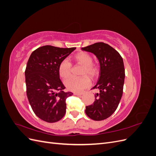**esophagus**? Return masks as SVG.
<instances>
[{
	"label": "esophagus",
	"mask_w": 156,
	"mask_h": 156,
	"mask_svg": "<svg viewBox=\"0 0 156 156\" xmlns=\"http://www.w3.org/2000/svg\"><path fill=\"white\" fill-rule=\"evenodd\" d=\"M83 92H74V95H76V96H81L83 95Z\"/></svg>",
	"instance_id": "34e87169"
}]
</instances>
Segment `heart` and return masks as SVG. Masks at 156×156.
<instances>
[{"instance_id": "heart-1", "label": "heart", "mask_w": 156, "mask_h": 156, "mask_svg": "<svg viewBox=\"0 0 156 156\" xmlns=\"http://www.w3.org/2000/svg\"><path fill=\"white\" fill-rule=\"evenodd\" d=\"M75 62L81 64L83 68L81 69V77H70L65 81V85L70 91L80 92L87 88L91 83L92 79L96 78L100 73L99 66L93 62V58L90 54L87 52H80L73 56ZM72 64L67 59L62 60L58 66V73L63 79H68L72 75Z\"/></svg>"}]
</instances>
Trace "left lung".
Instances as JSON below:
<instances>
[{"instance_id": "obj_1", "label": "left lung", "mask_w": 156, "mask_h": 156, "mask_svg": "<svg viewBox=\"0 0 156 156\" xmlns=\"http://www.w3.org/2000/svg\"><path fill=\"white\" fill-rule=\"evenodd\" d=\"M95 55L100 64V77L92 89H98L95 101L86 107L85 112L96 121L111 116L119 105L123 94L125 69L123 59L119 52L103 42H98L81 48Z\"/></svg>"}]
</instances>
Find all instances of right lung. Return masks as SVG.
<instances>
[{"instance_id": "obj_1", "label": "right lung", "mask_w": 156, "mask_h": 156, "mask_svg": "<svg viewBox=\"0 0 156 156\" xmlns=\"http://www.w3.org/2000/svg\"><path fill=\"white\" fill-rule=\"evenodd\" d=\"M76 48L40 47L32 52L25 69L27 95L35 115L49 123L64 117L66 99L73 93L65 92L60 79L58 66Z\"/></svg>"}]
</instances>
